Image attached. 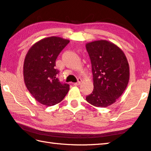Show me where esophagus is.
<instances>
[{
    "mask_svg": "<svg viewBox=\"0 0 151 151\" xmlns=\"http://www.w3.org/2000/svg\"><path fill=\"white\" fill-rule=\"evenodd\" d=\"M81 82H82V80L81 78H78V82L77 83H74V85H75V86H78V85H81Z\"/></svg>",
    "mask_w": 151,
    "mask_h": 151,
    "instance_id": "esophagus-1",
    "label": "esophagus"
}]
</instances>
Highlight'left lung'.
<instances>
[{
	"instance_id": "1",
	"label": "left lung",
	"mask_w": 151,
	"mask_h": 151,
	"mask_svg": "<svg viewBox=\"0 0 151 151\" xmlns=\"http://www.w3.org/2000/svg\"><path fill=\"white\" fill-rule=\"evenodd\" d=\"M93 76L94 89L86 101L96 107L113 104L126 89L129 66L122 50L113 43L101 40L87 43Z\"/></svg>"
}]
</instances>
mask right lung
Listing matches in <instances>:
<instances>
[{
  "mask_svg": "<svg viewBox=\"0 0 151 151\" xmlns=\"http://www.w3.org/2000/svg\"><path fill=\"white\" fill-rule=\"evenodd\" d=\"M69 40L57 37L43 39L36 42L25 57L23 75L28 90L38 102L53 106L63 100L69 85L58 78L56 60Z\"/></svg>",
  "mask_w": 151,
  "mask_h": 151,
  "instance_id": "1",
  "label": "right lung"
}]
</instances>
